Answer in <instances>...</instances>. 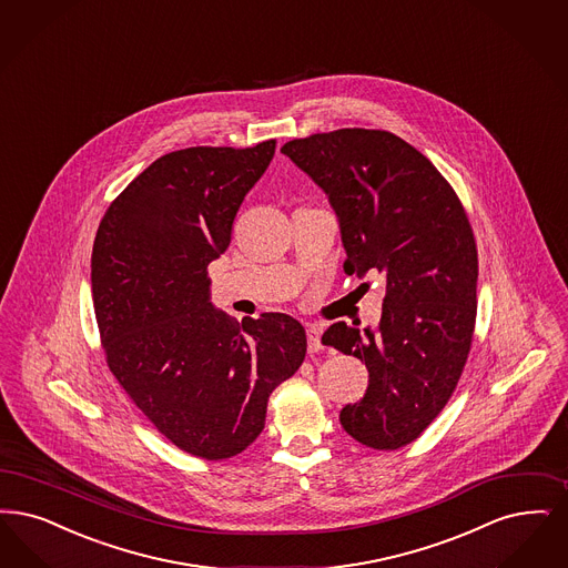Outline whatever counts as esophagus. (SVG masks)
Here are the masks:
<instances>
[{
  "label": "esophagus",
  "mask_w": 568,
  "mask_h": 568,
  "mask_svg": "<svg viewBox=\"0 0 568 568\" xmlns=\"http://www.w3.org/2000/svg\"><path fill=\"white\" fill-rule=\"evenodd\" d=\"M321 334H323V325H318V323H311V325H308L306 338H308V351H311V353H318V351L323 348Z\"/></svg>",
  "instance_id": "1"
}]
</instances>
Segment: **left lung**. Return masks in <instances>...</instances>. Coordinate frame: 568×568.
<instances>
[{"mask_svg":"<svg viewBox=\"0 0 568 568\" xmlns=\"http://www.w3.org/2000/svg\"><path fill=\"white\" fill-rule=\"evenodd\" d=\"M341 222L344 273L385 274L376 329L329 325L321 342L365 362L364 399L344 432L376 450L414 442L444 409L467 362L477 311V250L450 183L388 131L341 129L287 141Z\"/></svg>","mask_w":568,"mask_h":568,"instance_id":"left-lung-1","label":"left lung"}]
</instances>
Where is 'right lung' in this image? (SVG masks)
Returning <instances> with one entry per match:
<instances>
[{
    "mask_svg": "<svg viewBox=\"0 0 568 568\" xmlns=\"http://www.w3.org/2000/svg\"><path fill=\"white\" fill-rule=\"evenodd\" d=\"M274 145L160 156L110 204L92 245V304L115 381L169 442L206 460L255 442L271 393L306 355L294 317L239 325L209 300L206 266L227 250Z\"/></svg>",
    "mask_w": 568,
    "mask_h": 568,
    "instance_id": "obj_1",
    "label": "right lung"
}]
</instances>
